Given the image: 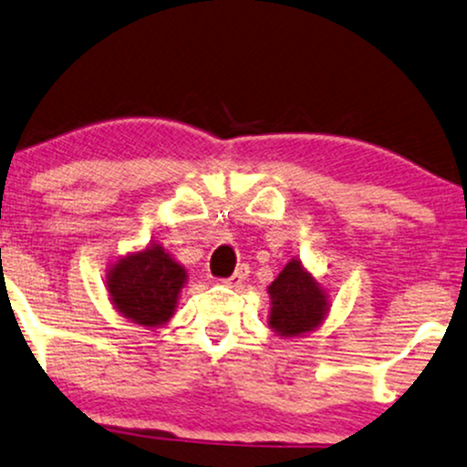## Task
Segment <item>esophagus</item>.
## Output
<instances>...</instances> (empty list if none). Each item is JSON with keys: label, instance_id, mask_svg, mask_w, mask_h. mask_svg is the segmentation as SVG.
<instances>
[{"label": "esophagus", "instance_id": "34e87169", "mask_svg": "<svg viewBox=\"0 0 467 467\" xmlns=\"http://www.w3.org/2000/svg\"><path fill=\"white\" fill-rule=\"evenodd\" d=\"M249 265H240L238 268H235V273L229 279H224V284H227V286H232V288H238V286H243V284L246 282V277H249Z\"/></svg>", "mask_w": 467, "mask_h": 467}]
</instances>
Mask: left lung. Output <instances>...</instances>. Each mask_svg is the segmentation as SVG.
Masks as SVG:
<instances>
[{
	"instance_id": "8db88e82",
	"label": "left lung",
	"mask_w": 467,
	"mask_h": 467,
	"mask_svg": "<svg viewBox=\"0 0 467 467\" xmlns=\"http://www.w3.org/2000/svg\"><path fill=\"white\" fill-rule=\"evenodd\" d=\"M271 310L268 327L282 338H299L315 332L330 312V295L323 284L293 257L268 286Z\"/></svg>"
}]
</instances>
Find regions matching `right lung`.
<instances>
[{"instance_id":"right-lung-1","label":"right lung","mask_w":467,"mask_h":467,"mask_svg":"<svg viewBox=\"0 0 467 467\" xmlns=\"http://www.w3.org/2000/svg\"><path fill=\"white\" fill-rule=\"evenodd\" d=\"M185 284V266L157 243L118 257L107 271L113 308L130 323L144 327H161L172 319Z\"/></svg>"}]
</instances>
